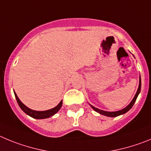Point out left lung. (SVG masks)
<instances>
[{
    "mask_svg": "<svg viewBox=\"0 0 151 151\" xmlns=\"http://www.w3.org/2000/svg\"><path fill=\"white\" fill-rule=\"evenodd\" d=\"M141 87H142V81H141V77H139V84H138V90H137L135 96H134V98L132 99V100L131 102H130L128 105L126 106V108H123V109H122V110H119V111H102V110L99 109V108H95L94 106L91 105L90 104H89V105H90L91 108L94 110L95 111L99 113L100 114H102V115H104V116H110V117H116V116H119V115L124 114H126V112H128V111H129L132 108L133 104H135V101H136V99H137V97H138V96L139 95L140 92H141Z\"/></svg>",
    "mask_w": 151,
    "mask_h": 151,
    "instance_id": "obj_1",
    "label": "left lung"
}]
</instances>
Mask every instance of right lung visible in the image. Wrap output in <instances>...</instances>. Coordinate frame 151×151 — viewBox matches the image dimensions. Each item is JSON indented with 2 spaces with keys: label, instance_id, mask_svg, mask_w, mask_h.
Segmentation results:
<instances>
[{
  "label": "right lung",
  "instance_id": "right-lung-1",
  "mask_svg": "<svg viewBox=\"0 0 151 151\" xmlns=\"http://www.w3.org/2000/svg\"><path fill=\"white\" fill-rule=\"evenodd\" d=\"M14 94L15 96H16V101L18 102V104L19 105L20 108L28 116H32V117L35 118V119H47V118L51 117L52 116H53L54 114H55L58 111L60 110V108H62V100L59 103V104L57 106H55V108H52V109L47 110V111H35V110L30 109L29 108H28L27 106H25V104H23L21 101H20V99H19L16 93L14 91Z\"/></svg>",
  "mask_w": 151,
  "mask_h": 151
}]
</instances>
